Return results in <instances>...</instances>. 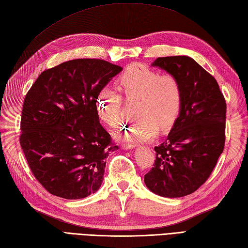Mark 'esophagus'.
I'll use <instances>...</instances> for the list:
<instances>
[{
  "mask_svg": "<svg viewBox=\"0 0 248 248\" xmlns=\"http://www.w3.org/2000/svg\"><path fill=\"white\" fill-rule=\"evenodd\" d=\"M121 148H123L124 150H130V149H134L135 146L130 145V144H124L123 146H121Z\"/></svg>",
  "mask_w": 248,
  "mask_h": 248,
  "instance_id": "34e87169",
  "label": "esophagus"
}]
</instances>
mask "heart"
<instances>
[{
    "label": "heart",
    "instance_id": "heart-1",
    "mask_svg": "<svg viewBox=\"0 0 248 248\" xmlns=\"http://www.w3.org/2000/svg\"><path fill=\"white\" fill-rule=\"evenodd\" d=\"M117 86L125 99L140 101L136 108L139 120L116 133V138L128 143H147L159 131L170 129L180 115L183 101L182 85L173 75H161L144 66H130L118 78ZM123 97L113 88L99 92L96 108L100 119L110 128L121 123Z\"/></svg>",
    "mask_w": 248,
    "mask_h": 248
}]
</instances>
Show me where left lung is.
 <instances>
[{"label":"left lung","mask_w":248,"mask_h":248,"mask_svg":"<svg viewBox=\"0 0 248 248\" xmlns=\"http://www.w3.org/2000/svg\"><path fill=\"white\" fill-rule=\"evenodd\" d=\"M151 66L179 78L183 101L166 140L155 147V165L144 181L159 196L183 197L202 186L223 154L226 101L217 80L192 57H159Z\"/></svg>","instance_id":"1"}]
</instances>
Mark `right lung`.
I'll return each instance as SVG.
<instances>
[{"label":"right lung","instance_id":"1","mask_svg":"<svg viewBox=\"0 0 248 248\" xmlns=\"http://www.w3.org/2000/svg\"><path fill=\"white\" fill-rule=\"evenodd\" d=\"M123 68L78 59L45 70L26 93L20 145L46 191L65 199L96 193L103 181L110 136L99 121V92Z\"/></svg>","mask_w":248,"mask_h":248}]
</instances>
